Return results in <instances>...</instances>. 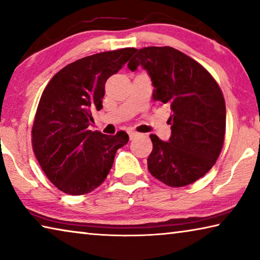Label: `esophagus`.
I'll list each match as a JSON object with an SVG mask.
<instances>
[{"label":"esophagus","instance_id":"esophagus-1","mask_svg":"<svg viewBox=\"0 0 260 260\" xmlns=\"http://www.w3.org/2000/svg\"><path fill=\"white\" fill-rule=\"evenodd\" d=\"M128 134H129V139H131V140H133V139L136 138V136L140 135V134L138 133V132H134V131H131Z\"/></svg>","mask_w":260,"mask_h":260}]
</instances>
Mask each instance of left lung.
Instances as JSON below:
<instances>
[{"mask_svg": "<svg viewBox=\"0 0 260 260\" xmlns=\"http://www.w3.org/2000/svg\"><path fill=\"white\" fill-rule=\"evenodd\" d=\"M127 67L146 70L153 100L171 108L170 140L150 135L149 172L171 187L195 182L212 169L225 139L226 105L218 83L200 63L172 47L142 48Z\"/></svg>", "mask_w": 260, "mask_h": 260, "instance_id": "obj_1", "label": "left lung"}]
</instances>
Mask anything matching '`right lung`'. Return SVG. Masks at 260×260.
<instances>
[{
  "mask_svg": "<svg viewBox=\"0 0 260 260\" xmlns=\"http://www.w3.org/2000/svg\"><path fill=\"white\" fill-rule=\"evenodd\" d=\"M135 48L83 57L57 72L43 90L32 128L35 157L48 179L70 195L90 192L111 170L119 148L128 142L88 129L91 110L102 109L105 82L128 60Z\"/></svg>",
  "mask_w": 260,
  "mask_h": 260,
  "instance_id": "obj_1",
  "label": "right lung"
}]
</instances>
